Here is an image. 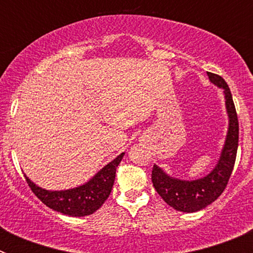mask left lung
<instances>
[{
	"label": "left lung",
	"mask_w": 253,
	"mask_h": 253,
	"mask_svg": "<svg viewBox=\"0 0 253 253\" xmlns=\"http://www.w3.org/2000/svg\"><path fill=\"white\" fill-rule=\"evenodd\" d=\"M208 77L214 86L223 90L228 116L227 135L216 165L208 175L195 180H181L169 176L157 165L152 169V182L156 191L169 207L184 213L204 209L220 196L233 171L238 148V119L231 90L220 76L208 72Z\"/></svg>",
	"instance_id": "8db88e82"
}]
</instances>
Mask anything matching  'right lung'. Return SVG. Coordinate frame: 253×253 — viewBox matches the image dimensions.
Masks as SVG:
<instances>
[{"label": "right lung", "mask_w": 253, "mask_h": 253, "mask_svg": "<svg viewBox=\"0 0 253 253\" xmlns=\"http://www.w3.org/2000/svg\"><path fill=\"white\" fill-rule=\"evenodd\" d=\"M125 153L119 154L102 167L90 180L73 189L46 190L38 186L25 175L26 182L33 193L50 209L64 215L84 216L95 213L109 198L115 181L116 167L119 166Z\"/></svg>", "instance_id": "1"}]
</instances>
